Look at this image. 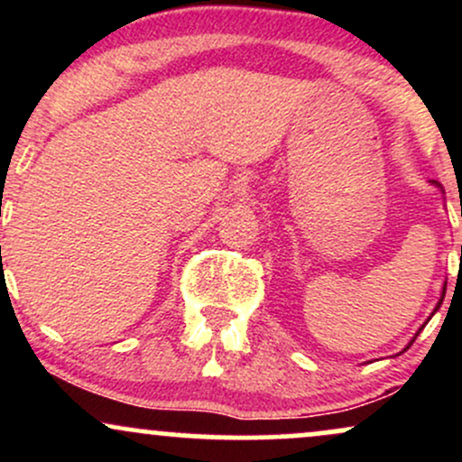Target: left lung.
Segmentation results:
<instances>
[{
    "label": "left lung",
    "instance_id": "left-lung-1",
    "mask_svg": "<svg viewBox=\"0 0 462 462\" xmlns=\"http://www.w3.org/2000/svg\"><path fill=\"white\" fill-rule=\"evenodd\" d=\"M443 298H445V291H443V293H441V300H439V304H437V309H434V310H439V306H441L443 304ZM419 334V332H417ZM417 334H415V338H417ZM415 338H412V341H415ZM411 341V343H412Z\"/></svg>",
    "mask_w": 462,
    "mask_h": 462
}]
</instances>
